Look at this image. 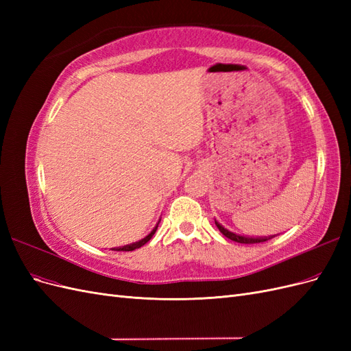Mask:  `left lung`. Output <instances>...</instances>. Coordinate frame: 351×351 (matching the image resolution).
Segmentation results:
<instances>
[{"mask_svg": "<svg viewBox=\"0 0 351 351\" xmlns=\"http://www.w3.org/2000/svg\"><path fill=\"white\" fill-rule=\"evenodd\" d=\"M215 224L218 227V230L224 234L227 239L232 240V241H237V243H243V244H253V243H263V241H268L275 236H269V237H247V236H240L236 234V232H231L227 228L222 227L218 221H215Z\"/></svg>", "mask_w": 351, "mask_h": 351, "instance_id": "8db88e82", "label": "left lung"}]
</instances>
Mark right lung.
<instances>
[{
	"label": "right lung",
	"instance_id": "add662e5",
	"mask_svg": "<svg viewBox=\"0 0 351 351\" xmlns=\"http://www.w3.org/2000/svg\"><path fill=\"white\" fill-rule=\"evenodd\" d=\"M159 224V222H158ZM158 224L155 226V228L149 232V234H147L145 239H142V240H139V241H136V243H132V244H127V246H121V247H114L112 250H117V252H132V250H136V249H139V247H142L143 244H146L147 241H149L151 239H152V236L155 234V231H156V228H158Z\"/></svg>",
	"mask_w": 351,
	"mask_h": 351
}]
</instances>
